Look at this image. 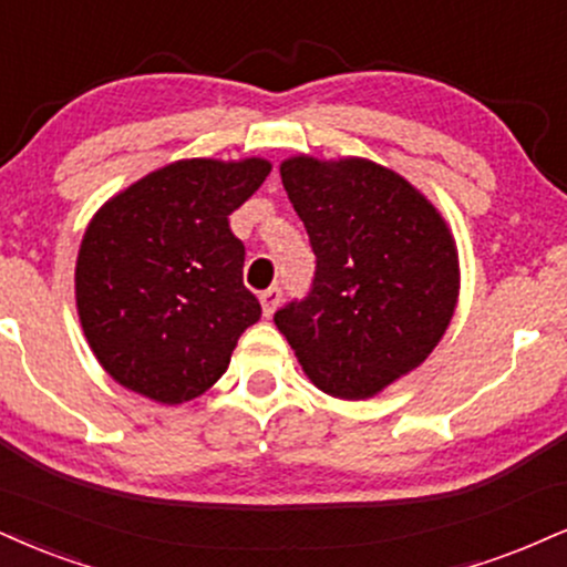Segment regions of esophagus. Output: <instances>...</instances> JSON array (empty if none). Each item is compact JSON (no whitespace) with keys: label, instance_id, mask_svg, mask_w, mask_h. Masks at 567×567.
<instances>
[{"label":"esophagus","instance_id":"esophagus-1","mask_svg":"<svg viewBox=\"0 0 567 567\" xmlns=\"http://www.w3.org/2000/svg\"><path fill=\"white\" fill-rule=\"evenodd\" d=\"M279 298H282V290H279L277 285H275V288L264 290L261 296H258V301H261V311H264V317H271V313L277 311Z\"/></svg>","mask_w":567,"mask_h":567}]
</instances>
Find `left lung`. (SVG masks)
Segmentation results:
<instances>
[{
  "label": "left lung",
  "mask_w": 567,
  "mask_h": 567,
  "mask_svg": "<svg viewBox=\"0 0 567 567\" xmlns=\"http://www.w3.org/2000/svg\"><path fill=\"white\" fill-rule=\"evenodd\" d=\"M285 193L317 256L309 298L275 313L306 378L336 399H372L431 357L460 298L452 227L380 163L292 155Z\"/></svg>",
  "instance_id": "1"
}]
</instances>
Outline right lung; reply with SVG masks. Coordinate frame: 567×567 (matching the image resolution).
<instances>
[{"label": "right lung", "instance_id": "add662e5", "mask_svg": "<svg viewBox=\"0 0 567 567\" xmlns=\"http://www.w3.org/2000/svg\"><path fill=\"white\" fill-rule=\"evenodd\" d=\"M269 172L266 158L174 161L92 216L76 258V311L115 383L176 406L227 372L237 340L261 317L229 214Z\"/></svg>", "mask_w": 567, "mask_h": 567}]
</instances>
